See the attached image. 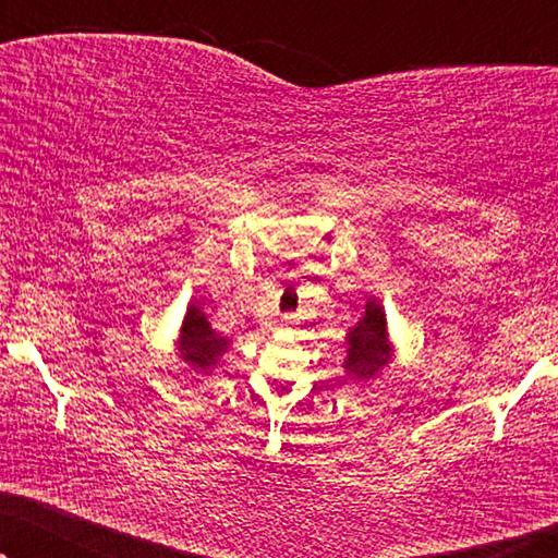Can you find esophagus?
<instances>
[{
	"mask_svg": "<svg viewBox=\"0 0 558 558\" xmlns=\"http://www.w3.org/2000/svg\"><path fill=\"white\" fill-rule=\"evenodd\" d=\"M289 323H292V319H281V325H289Z\"/></svg>",
	"mask_w": 558,
	"mask_h": 558,
	"instance_id": "34e87169",
	"label": "esophagus"
}]
</instances>
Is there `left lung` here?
<instances>
[{
	"label": "left lung",
	"instance_id": "8db88e82",
	"mask_svg": "<svg viewBox=\"0 0 558 558\" xmlns=\"http://www.w3.org/2000/svg\"><path fill=\"white\" fill-rule=\"evenodd\" d=\"M388 361L386 317L376 302L365 304V315L348 335L345 373L355 378H373Z\"/></svg>",
	"mask_w": 558,
	"mask_h": 558
}]
</instances>
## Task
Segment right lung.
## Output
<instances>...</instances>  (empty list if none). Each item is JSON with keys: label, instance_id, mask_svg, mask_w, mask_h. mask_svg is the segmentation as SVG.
I'll list each match as a JSON object with an SVG mask.
<instances>
[{"label": "right lung", "instance_id": "obj_1", "mask_svg": "<svg viewBox=\"0 0 558 558\" xmlns=\"http://www.w3.org/2000/svg\"><path fill=\"white\" fill-rule=\"evenodd\" d=\"M226 338L210 330L201 307H190L185 323H182V357L195 368H208L218 355L226 353Z\"/></svg>", "mask_w": 558, "mask_h": 558}]
</instances>
